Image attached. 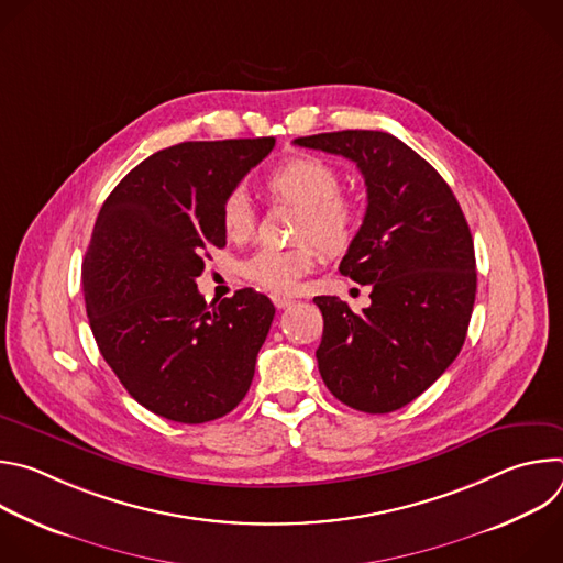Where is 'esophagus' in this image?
<instances>
[{
  "instance_id": "esophagus-1",
  "label": "esophagus",
  "mask_w": 563,
  "mask_h": 563,
  "mask_svg": "<svg viewBox=\"0 0 563 563\" xmlns=\"http://www.w3.org/2000/svg\"><path fill=\"white\" fill-rule=\"evenodd\" d=\"M272 300H274V305H276L278 309H285V307H289V305L294 302V298H289V296H280V294H274V296H272Z\"/></svg>"
}]
</instances>
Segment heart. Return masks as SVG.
I'll list each match as a JSON object with an SVG mask.
<instances>
[{"label":"heart","instance_id":"obj_1","mask_svg":"<svg viewBox=\"0 0 563 563\" xmlns=\"http://www.w3.org/2000/svg\"><path fill=\"white\" fill-rule=\"evenodd\" d=\"M339 172L323 157L296 153L285 157L267 176L265 191L278 202L298 207L296 238L313 240L330 256L343 254L354 243L361 211L341 194ZM220 227L229 240H247L254 231V209L243 191H231L220 205ZM318 252L311 243L289 250L263 247L245 261L247 280L274 294H294L300 280L316 267Z\"/></svg>","mask_w":563,"mask_h":563}]
</instances>
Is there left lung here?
<instances>
[{
    "mask_svg": "<svg viewBox=\"0 0 563 563\" xmlns=\"http://www.w3.org/2000/svg\"><path fill=\"white\" fill-rule=\"evenodd\" d=\"M294 144L352 159L367 187L363 224L339 269L372 287V305L354 313L336 296L313 298L323 311L320 376L354 410L394 412L463 347L476 294L470 227L437 169L389 133L336 131Z\"/></svg>",
    "mask_w": 563,
    "mask_h": 563,
    "instance_id": "1",
    "label": "left lung"
}]
</instances>
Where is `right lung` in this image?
I'll list each match as a JSON object with an SVG mask.
<instances>
[{"mask_svg": "<svg viewBox=\"0 0 563 563\" xmlns=\"http://www.w3.org/2000/svg\"><path fill=\"white\" fill-rule=\"evenodd\" d=\"M276 137L183 142L131 169L104 200L82 263L100 354L148 412L207 423L245 398L276 307L254 289L207 305L196 278L224 247L220 205Z\"/></svg>", "mask_w": 563, "mask_h": 563, "instance_id": "obj_1", "label": "right lung"}]
</instances>
